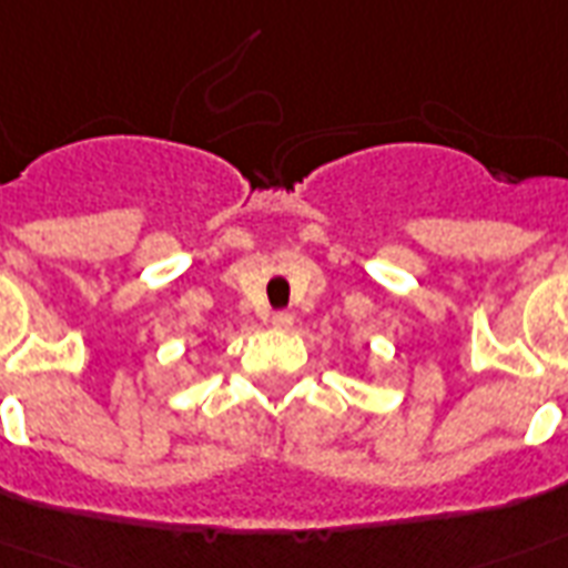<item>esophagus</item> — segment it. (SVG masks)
I'll list each match as a JSON object with an SVG mask.
<instances>
[{
    "instance_id": "obj_1",
    "label": "esophagus",
    "mask_w": 568,
    "mask_h": 568,
    "mask_svg": "<svg viewBox=\"0 0 568 568\" xmlns=\"http://www.w3.org/2000/svg\"><path fill=\"white\" fill-rule=\"evenodd\" d=\"M272 325H275V328H290V325H293V314H290V311H275V314H272Z\"/></svg>"
}]
</instances>
